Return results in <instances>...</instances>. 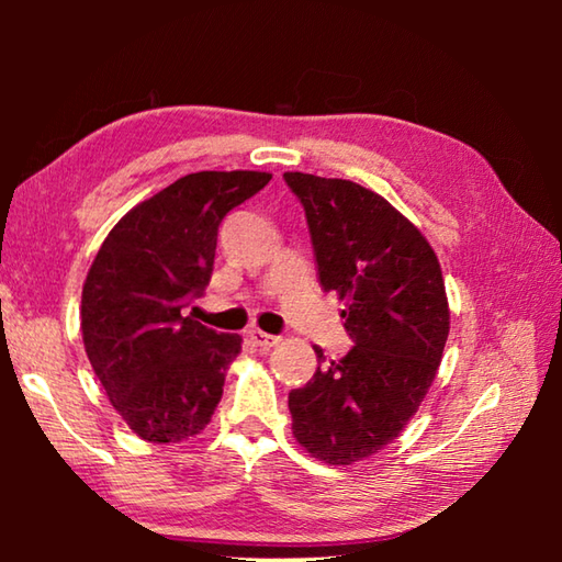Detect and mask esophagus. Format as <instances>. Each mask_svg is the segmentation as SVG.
Wrapping results in <instances>:
<instances>
[{
    "instance_id": "1",
    "label": "esophagus",
    "mask_w": 562,
    "mask_h": 562,
    "mask_svg": "<svg viewBox=\"0 0 562 562\" xmlns=\"http://www.w3.org/2000/svg\"><path fill=\"white\" fill-rule=\"evenodd\" d=\"M247 337H250L252 345L258 347V349H262V351L272 349V347L278 345V341H280V337L268 335V331H260V329H250V331H247Z\"/></svg>"
}]
</instances>
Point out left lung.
<instances>
[{
	"label": "left lung",
	"mask_w": 562,
	"mask_h": 562,
	"mask_svg": "<svg viewBox=\"0 0 562 562\" xmlns=\"http://www.w3.org/2000/svg\"><path fill=\"white\" fill-rule=\"evenodd\" d=\"M307 215L319 284L345 300L355 341L290 392L292 434L329 465L392 443L418 412L449 339V300L434 247L396 207L359 183L284 173Z\"/></svg>",
	"instance_id": "obj_1"
}]
</instances>
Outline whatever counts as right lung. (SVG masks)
<instances>
[{
	"instance_id": "obj_1",
	"label": "right lung",
	"mask_w": 562,
	"mask_h": 562,
	"mask_svg": "<svg viewBox=\"0 0 562 562\" xmlns=\"http://www.w3.org/2000/svg\"><path fill=\"white\" fill-rule=\"evenodd\" d=\"M272 173L201 170L121 217L81 292L87 357L111 406L150 443L201 434L223 396L240 335H221L180 310L211 282L217 225Z\"/></svg>"
}]
</instances>
